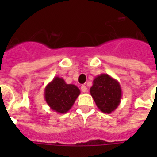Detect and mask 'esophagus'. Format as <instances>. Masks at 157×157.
Instances as JSON below:
<instances>
[{
  "mask_svg": "<svg viewBox=\"0 0 157 157\" xmlns=\"http://www.w3.org/2000/svg\"><path fill=\"white\" fill-rule=\"evenodd\" d=\"M80 89H81V91L83 93H86V92H87V87H86V86H81Z\"/></svg>",
  "mask_w": 157,
  "mask_h": 157,
  "instance_id": "obj_1",
  "label": "esophagus"
}]
</instances>
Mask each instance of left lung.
Listing matches in <instances>:
<instances>
[{
	"label": "left lung",
	"mask_w": 157,
	"mask_h": 157,
	"mask_svg": "<svg viewBox=\"0 0 157 157\" xmlns=\"http://www.w3.org/2000/svg\"><path fill=\"white\" fill-rule=\"evenodd\" d=\"M90 94L98 108L104 113H112L114 111L122 97L119 81L105 73L95 77Z\"/></svg>",
	"instance_id": "1"
}]
</instances>
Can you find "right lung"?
I'll list each match as a JSON object with an SVG mask.
<instances>
[{"label": "right lung", "mask_w": 157, "mask_h": 157, "mask_svg": "<svg viewBox=\"0 0 157 157\" xmlns=\"http://www.w3.org/2000/svg\"><path fill=\"white\" fill-rule=\"evenodd\" d=\"M80 90L72 84H66L63 78L54 77L44 89V100L50 108L58 113H65L73 105Z\"/></svg>", "instance_id": "add662e5"}]
</instances>
